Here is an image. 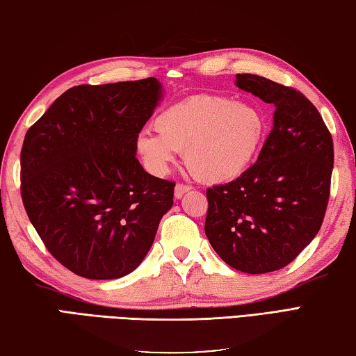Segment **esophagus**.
<instances>
[{
    "instance_id": "1",
    "label": "esophagus",
    "mask_w": 356,
    "mask_h": 356,
    "mask_svg": "<svg viewBox=\"0 0 356 356\" xmlns=\"http://www.w3.org/2000/svg\"><path fill=\"white\" fill-rule=\"evenodd\" d=\"M191 191V187L189 186H184V184H177L175 186V192H173V195H175V198L177 200H179V198H183V195L186 192H189Z\"/></svg>"
}]
</instances>
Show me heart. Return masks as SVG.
Masks as SVG:
<instances>
[{
    "instance_id": "heart-1",
    "label": "heart",
    "mask_w": 356,
    "mask_h": 356,
    "mask_svg": "<svg viewBox=\"0 0 356 356\" xmlns=\"http://www.w3.org/2000/svg\"><path fill=\"white\" fill-rule=\"evenodd\" d=\"M155 131L144 130L135 149L147 169L164 175L183 152L187 169L203 183L238 178L265 139L266 122L256 106L223 96H195L167 106L155 118Z\"/></svg>"
}]
</instances>
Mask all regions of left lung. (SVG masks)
Instances as JSON below:
<instances>
[{
  "instance_id": "left-lung-1",
  "label": "left lung",
  "mask_w": 356,
  "mask_h": 356,
  "mask_svg": "<svg viewBox=\"0 0 356 356\" xmlns=\"http://www.w3.org/2000/svg\"><path fill=\"white\" fill-rule=\"evenodd\" d=\"M236 85L274 106L257 163L206 191V237L227 265L248 274L277 271L316 237L330 195L333 140L302 92L256 74Z\"/></svg>"
}]
</instances>
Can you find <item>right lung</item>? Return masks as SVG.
I'll return each instance as SVG.
<instances>
[{
	"instance_id": "right-lung-1",
	"label": "right lung",
	"mask_w": 356,
	"mask_h": 356,
	"mask_svg": "<svg viewBox=\"0 0 356 356\" xmlns=\"http://www.w3.org/2000/svg\"><path fill=\"white\" fill-rule=\"evenodd\" d=\"M163 85H79L54 100L22 149V197L48 251L77 276L119 279L150 251L175 183L147 173L135 139Z\"/></svg>"
}]
</instances>
